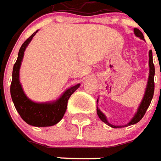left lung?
I'll list each match as a JSON object with an SVG mask.
<instances>
[{
    "instance_id": "1",
    "label": "left lung",
    "mask_w": 161,
    "mask_h": 161,
    "mask_svg": "<svg viewBox=\"0 0 161 161\" xmlns=\"http://www.w3.org/2000/svg\"><path fill=\"white\" fill-rule=\"evenodd\" d=\"M134 33H135V35L136 36L144 40L143 34L142 33L140 30L135 28L134 29ZM148 56H149V59H148V64H149V76H148L147 88H146V91H145V94H144L143 99H142L141 104H140V106H139V108L137 109V112L135 114V116L133 117V119L127 125H122V127H125V126H129L138 123L144 116V114H145L146 111H147V109L149 107L151 101L153 99V92H154V81H153V77H154V65H153V53H152V50L149 51ZM97 114H98L100 119L102 120V122H104L105 124H107L108 125L111 126L113 128H121V126H116L114 125H111L110 123H108L106 116L102 114V111H100V109H98V108H97Z\"/></svg>"
}]
</instances>
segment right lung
I'll use <instances>...</instances> for the list:
<instances>
[{"label":"right lung","instance_id":"obj_1","mask_svg":"<svg viewBox=\"0 0 161 161\" xmlns=\"http://www.w3.org/2000/svg\"><path fill=\"white\" fill-rule=\"evenodd\" d=\"M37 31L34 32L22 44L19 51L18 59L13 69L10 92L15 108L24 121L28 125L36 127H47L54 125L61 120L67 108V102L70 96L79 88L80 84H76L69 88L57 101L53 102L37 103L31 101L25 96L19 82L20 65L23 59L24 52Z\"/></svg>","mask_w":161,"mask_h":161}]
</instances>
